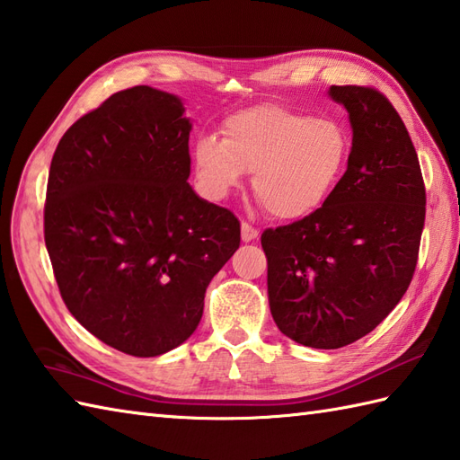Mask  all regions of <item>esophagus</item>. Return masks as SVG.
<instances>
[{"label":"esophagus","instance_id":"obj_1","mask_svg":"<svg viewBox=\"0 0 460 460\" xmlns=\"http://www.w3.org/2000/svg\"><path fill=\"white\" fill-rule=\"evenodd\" d=\"M259 237V231L255 227H251L247 221L241 223V239L243 243H251Z\"/></svg>","mask_w":460,"mask_h":460}]
</instances>
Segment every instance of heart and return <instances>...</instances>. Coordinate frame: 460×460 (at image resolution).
I'll list each match as a JSON object with an SVG mask.
<instances>
[{
	"mask_svg": "<svg viewBox=\"0 0 460 460\" xmlns=\"http://www.w3.org/2000/svg\"><path fill=\"white\" fill-rule=\"evenodd\" d=\"M349 134L336 119H312L279 104H257L223 124V140L195 144L203 191L223 199L252 172V191L279 221H300L334 191L349 155Z\"/></svg>",
	"mask_w": 460,
	"mask_h": 460,
	"instance_id": "heart-1",
	"label": "heart"
}]
</instances>
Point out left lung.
I'll return each mask as SVG.
<instances>
[{
	"instance_id": "8db88e82",
	"label": "left lung",
	"mask_w": 460,
	"mask_h": 460,
	"mask_svg": "<svg viewBox=\"0 0 460 460\" xmlns=\"http://www.w3.org/2000/svg\"><path fill=\"white\" fill-rule=\"evenodd\" d=\"M351 126L346 173L308 217L267 229L269 306L302 346L369 334L403 298L425 225V183L402 116L367 86H330Z\"/></svg>"
}]
</instances>
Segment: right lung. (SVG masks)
I'll return each mask as SVG.
<instances>
[{
  "label": "right lung",
  "mask_w": 460,
  "mask_h": 460,
  "mask_svg": "<svg viewBox=\"0 0 460 460\" xmlns=\"http://www.w3.org/2000/svg\"><path fill=\"white\" fill-rule=\"evenodd\" d=\"M152 86L76 120L51 160L45 245L68 312L136 358L178 348L205 290L239 249L241 225L188 183L191 122Z\"/></svg>",
  "instance_id": "obj_1"
}]
</instances>
